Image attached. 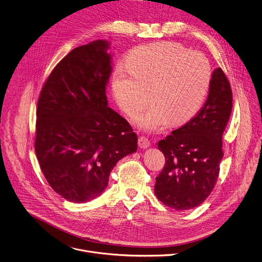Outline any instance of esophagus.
I'll return each instance as SVG.
<instances>
[{"instance_id":"34e87169","label":"esophagus","mask_w":262,"mask_h":262,"mask_svg":"<svg viewBox=\"0 0 262 262\" xmlns=\"http://www.w3.org/2000/svg\"><path fill=\"white\" fill-rule=\"evenodd\" d=\"M150 144H151V142L146 136H140L138 138V147L140 149H147L150 147Z\"/></svg>"}]
</instances>
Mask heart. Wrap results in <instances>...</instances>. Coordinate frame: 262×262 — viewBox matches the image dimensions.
Masks as SVG:
<instances>
[{
    "mask_svg": "<svg viewBox=\"0 0 262 262\" xmlns=\"http://www.w3.org/2000/svg\"><path fill=\"white\" fill-rule=\"evenodd\" d=\"M125 71L112 76L114 99L123 111L134 115L148 102L152 105L137 115L140 127L160 131L168 123L182 124L199 111L211 82L206 56L181 43L163 41L139 46L126 57Z\"/></svg>",
    "mask_w": 262,
    "mask_h": 262,
    "instance_id": "b5f03b06",
    "label": "heart"
}]
</instances>
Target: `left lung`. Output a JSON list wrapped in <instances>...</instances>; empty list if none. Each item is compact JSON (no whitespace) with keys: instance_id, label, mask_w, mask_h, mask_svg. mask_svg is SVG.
<instances>
[{"instance_id":"8db88e82","label":"left lung","mask_w":262,"mask_h":262,"mask_svg":"<svg viewBox=\"0 0 262 262\" xmlns=\"http://www.w3.org/2000/svg\"><path fill=\"white\" fill-rule=\"evenodd\" d=\"M232 111V91L225 73L215 69L208 98L195 116L158 142L165 163L154 187L169 208L188 210L212 191L223 159V133Z\"/></svg>"}]
</instances>
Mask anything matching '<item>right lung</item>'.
Masks as SVG:
<instances>
[{
	"label": "right lung",
	"instance_id": "right-lung-1",
	"mask_svg": "<svg viewBox=\"0 0 262 262\" xmlns=\"http://www.w3.org/2000/svg\"><path fill=\"white\" fill-rule=\"evenodd\" d=\"M106 40L71 51L45 82L37 102L35 153L55 192L73 203L99 196L115 164L136 152L137 135L108 107L111 56Z\"/></svg>",
	"mask_w": 262,
	"mask_h": 262
}]
</instances>
